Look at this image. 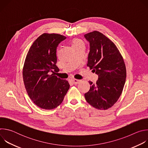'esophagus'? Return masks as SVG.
<instances>
[{"mask_svg":"<svg viewBox=\"0 0 148 148\" xmlns=\"http://www.w3.org/2000/svg\"><path fill=\"white\" fill-rule=\"evenodd\" d=\"M80 81V80L79 79H71V82L73 84H77L79 83V82Z\"/></svg>","mask_w":148,"mask_h":148,"instance_id":"obj_1","label":"esophagus"}]
</instances>
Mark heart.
Masks as SVG:
<instances>
[{"mask_svg": "<svg viewBox=\"0 0 148 148\" xmlns=\"http://www.w3.org/2000/svg\"><path fill=\"white\" fill-rule=\"evenodd\" d=\"M82 46H84V44L81 40H79L78 38H75L73 40V42H72L73 48L77 47Z\"/></svg>", "mask_w": 148, "mask_h": 148, "instance_id": "obj_1", "label": "heart"}]
</instances>
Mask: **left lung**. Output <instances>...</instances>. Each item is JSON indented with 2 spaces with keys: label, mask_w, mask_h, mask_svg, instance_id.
<instances>
[{
  "label": "left lung",
  "mask_w": 148,
  "mask_h": 148,
  "mask_svg": "<svg viewBox=\"0 0 148 148\" xmlns=\"http://www.w3.org/2000/svg\"><path fill=\"white\" fill-rule=\"evenodd\" d=\"M90 43L87 66L98 75L96 84L90 81V89L84 94L87 102L98 110H107L115 103L126 80L123 59L112 41L94 31L84 35Z\"/></svg>",
  "instance_id": "left-lung-1"
}]
</instances>
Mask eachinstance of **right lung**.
I'll use <instances>...</instances> for the list:
<instances>
[{
	"instance_id": "obj_1",
	"label": "right lung",
	"mask_w": 148,
	"mask_h": 148,
	"mask_svg": "<svg viewBox=\"0 0 148 148\" xmlns=\"http://www.w3.org/2000/svg\"><path fill=\"white\" fill-rule=\"evenodd\" d=\"M66 37L58 34L44 33L33 43L25 61L23 77L28 95L38 107L53 110L61 103L70 84L55 75L56 50Z\"/></svg>"
}]
</instances>
